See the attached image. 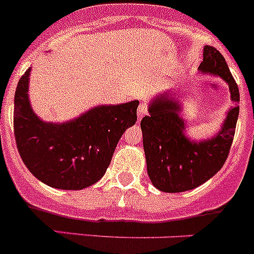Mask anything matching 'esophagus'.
Here are the masks:
<instances>
[{
    "mask_svg": "<svg viewBox=\"0 0 254 254\" xmlns=\"http://www.w3.org/2000/svg\"><path fill=\"white\" fill-rule=\"evenodd\" d=\"M137 115H138V120H142V117L147 115V106L143 103L139 104L138 109H137Z\"/></svg>",
    "mask_w": 254,
    "mask_h": 254,
    "instance_id": "esophagus-1",
    "label": "esophagus"
}]
</instances>
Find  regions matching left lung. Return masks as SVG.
Returning a JSON list of instances; mask_svg holds the SVG:
<instances>
[{
    "label": "left lung",
    "mask_w": 254,
    "mask_h": 254,
    "mask_svg": "<svg viewBox=\"0 0 254 254\" xmlns=\"http://www.w3.org/2000/svg\"><path fill=\"white\" fill-rule=\"evenodd\" d=\"M199 70L220 76L229 85L233 106L215 136L194 141L185 134L181 104L174 90L156 95L141 121L147 174L155 188L165 192H183L208 181L222 169L229 155L239 115V89L224 57L213 46L204 48Z\"/></svg>",
    "instance_id": "obj_1"
}]
</instances>
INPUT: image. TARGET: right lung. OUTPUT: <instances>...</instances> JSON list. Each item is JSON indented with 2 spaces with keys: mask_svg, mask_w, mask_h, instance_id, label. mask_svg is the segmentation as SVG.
Returning <instances> with one entry per match:
<instances>
[{
  "mask_svg": "<svg viewBox=\"0 0 254 254\" xmlns=\"http://www.w3.org/2000/svg\"><path fill=\"white\" fill-rule=\"evenodd\" d=\"M31 69L15 93L13 131L21 159L30 173L51 188L81 190L103 178L118 141L137 121L138 101L97 106L64 123L43 122L30 104Z\"/></svg>",
  "mask_w": 254,
  "mask_h": 254,
  "instance_id": "add662e5",
  "label": "right lung"
}]
</instances>
